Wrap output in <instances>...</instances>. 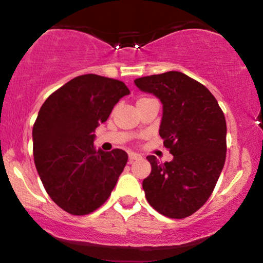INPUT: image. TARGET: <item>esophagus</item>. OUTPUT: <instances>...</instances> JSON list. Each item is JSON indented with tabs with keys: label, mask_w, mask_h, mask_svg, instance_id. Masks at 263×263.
Segmentation results:
<instances>
[{
	"label": "esophagus",
	"mask_w": 263,
	"mask_h": 263,
	"mask_svg": "<svg viewBox=\"0 0 263 263\" xmlns=\"http://www.w3.org/2000/svg\"><path fill=\"white\" fill-rule=\"evenodd\" d=\"M142 156L140 155V153H135V152H129L128 153V162L132 163L135 161H137V159H141Z\"/></svg>",
	"instance_id": "esophagus-1"
}]
</instances>
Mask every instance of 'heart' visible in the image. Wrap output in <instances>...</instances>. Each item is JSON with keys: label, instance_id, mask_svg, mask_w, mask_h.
<instances>
[{"label": "heart", "instance_id": "b5f03b06", "mask_svg": "<svg viewBox=\"0 0 263 263\" xmlns=\"http://www.w3.org/2000/svg\"><path fill=\"white\" fill-rule=\"evenodd\" d=\"M146 99H147V98H141V99H140V100H138V101H142V100H146ZM138 101H137V102H138Z\"/></svg>", "mask_w": 263, "mask_h": 263}]
</instances>
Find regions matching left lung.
<instances>
[{
	"label": "left lung",
	"instance_id": "8db88e82",
	"mask_svg": "<svg viewBox=\"0 0 263 263\" xmlns=\"http://www.w3.org/2000/svg\"><path fill=\"white\" fill-rule=\"evenodd\" d=\"M163 105L159 135L173 155L159 163L148 156L151 174L142 186L151 206L183 219L200 209L215 188L226 158V121L213 93L180 71L135 80Z\"/></svg>",
	"mask_w": 263,
	"mask_h": 263
}]
</instances>
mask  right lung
<instances>
[{
  "label": "right lung",
  "mask_w": 263,
  "mask_h": 263,
  "mask_svg": "<svg viewBox=\"0 0 263 263\" xmlns=\"http://www.w3.org/2000/svg\"><path fill=\"white\" fill-rule=\"evenodd\" d=\"M128 93L122 81L86 74L68 81L42 105L32 131L35 168L48 195L66 213H91L116 185L127 153L96 151L93 131Z\"/></svg>",
  "instance_id": "obj_1"
}]
</instances>
